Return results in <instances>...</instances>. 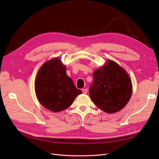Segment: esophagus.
I'll return each instance as SVG.
<instances>
[{"mask_svg":"<svg viewBox=\"0 0 159 159\" xmlns=\"http://www.w3.org/2000/svg\"><path fill=\"white\" fill-rule=\"evenodd\" d=\"M82 92L84 93H88V89L85 88V89H82Z\"/></svg>","mask_w":159,"mask_h":159,"instance_id":"obj_1","label":"esophagus"}]
</instances>
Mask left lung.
Wrapping results in <instances>:
<instances>
[{
    "mask_svg": "<svg viewBox=\"0 0 159 159\" xmlns=\"http://www.w3.org/2000/svg\"><path fill=\"white\" fill-rule=\"evenodd\" d=\"M90 98L99 109L114 113L123 109L132 94L131 81L127 72L113 61L93 72Z\"/></svg>",
    "mask_w": 159,
    "mask_h": 159,
    "instance_id": "left-lung-1",
    "label": "left lung"
}]
</instances>
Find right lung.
I'll list each match as a JSON object with an SVG mask.
<instances>
[{
  "mask_svg": "<svg viewBox=\"0 0 159 159\" xmlns=\"http://www.w3.org/2000/svg\"><path fill=\"white\" fill-rule=\"evenodd\" d=\"M35 91L40 104L54 112L69 107L82 93L67 75L66 68L57 58L46 62L38 71Z\"/></svg>",
  "mask_w": 159,
  "mask_h": 159,
  "instance_id": "right-lung-1",
  "label": "right lung"
}]
</instances>
